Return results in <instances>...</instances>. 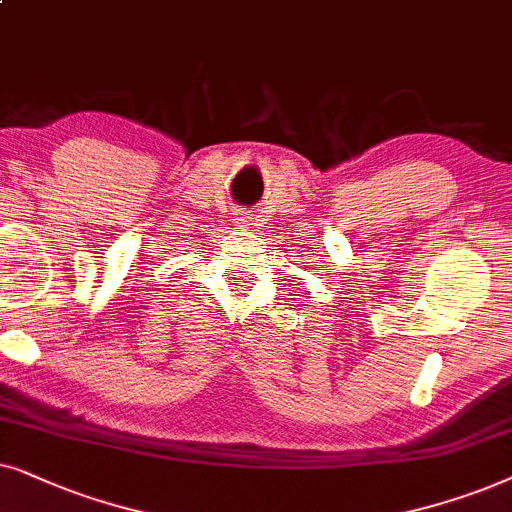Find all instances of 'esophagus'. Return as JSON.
I'll return each mask as SVG.
<instances>
[{
	"mask_svg": "<svg viewBox=\"0 0 512 512\" xmlns=\"http://www.w3.org/2000/svg\"><path fill=\"white\" fill-rule=\"evenodd\" d=\"M250 220H252V217H250L248 213H243V215H241V222H243V224H248Z\"/></svg>",
	"mask_w": 512,
	"mask_h": 512,
	"instance_id": "obj_1",
	"label": "esophagus"
}]
</instances>
